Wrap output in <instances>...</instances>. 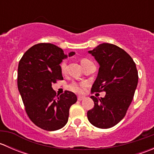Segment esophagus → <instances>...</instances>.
Wrapping results in <instances>:
<instances>
[{"label": "esophagus", "mask_w": 154, "mask_h": 154, "mask_svg": "<svg viewBox=\"0 0 154 154\" xmlns=\"http://www.w3.org/2000/svg\"><path fill=\"white\" fill-rule=\"evenodd\" d=\"M84 98H85L84 96H78V97H77V99H78V100H83Z\"/></svg>", "instance_id": "1"}]
</instances>
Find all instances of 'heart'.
<instances>
[{"label":"heart","mask_w":154,"mask_h":154,"mask_svg":"<svg viewBox=\"0 0 154 154\" xmlns=\"http://www.w3.org/2000/svg\"><path fill=\"white\" fill-rule=\"evenodd\" d=\"M88 62H91L90 60H88V59H82L81 61H80V63L81 65L85 64V63H88ZM60 68H61L62 72H64L66 71V61L64 60V61L62 62L61 65H60ZM82 86H83V84H80V83H75V82H73L71 84L68 85V88L70 90V91H73V92L75 93H80L82 90Z\"/></svg>","instance_id":"b5f03b06"}]
</instances>
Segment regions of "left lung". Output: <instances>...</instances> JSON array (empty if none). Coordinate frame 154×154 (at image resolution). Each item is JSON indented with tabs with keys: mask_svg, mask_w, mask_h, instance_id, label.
Segmentation results:
<instances>
[{
	"mask_svg": "<svg viewBox=\"0 0 154 154\" xmlns=\"http://www.w3.org/2000/svg\"><path fill=\"white\" fill-rule=\"evenodd\" d=\"M99 64L97 77L91 91H105L104 97L91 96L94 108L87 117L94 127L108 129L125 116L138 84V71L130 55L118 46L102 43L88 51Z\"/></svg>",
	"mask_w": 154,
	"mask_h": 154,
	"instance_id": "1",
	"label": "left lung"
}]
</instances>
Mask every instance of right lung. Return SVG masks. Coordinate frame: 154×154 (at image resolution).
Wrapping results in <instances>:
<instances>
[{"mask_svg":"<svg viewBox=\"0 0 154 154\" xmlns=\"http://www.w3.org/2000/svg\"><path fill=\"white\" fill-rule=\"evenodd\" d=\"M75 52L65 54L51 43H40L27 50L18 68V88L29 119L43 130L54 131L67 124L69 109L77 100L72 91L60 96L52 88L63 80L60 63Z\"/></svg>","mask_w":154,"mask_h":154,"instance_id":"obj_1","label":"right lung"}]
</instances>
